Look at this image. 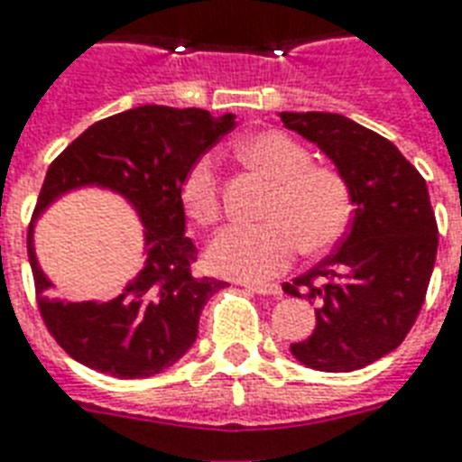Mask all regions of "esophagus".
Segmentation results:
<instances>
[{
	"label": "esophagus",
	"instance_id": "34e87169",
	"mask_svg": "<svg viewBox=\"0 0 462 462\" xmlns=\"http://www.w3.org/2000/svg\"><path fill=\"white\" fill-rule=\"evenodd\" d=\"M243 286L257 295H282V286L276 283H243Z\"/></svg>",
	"mask_w": 462,
	"mask_h": 462
}]
</instances>
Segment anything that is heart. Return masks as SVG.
Here are the masks:
<instances>
[{"instance_id": "obj_1", "label": "heart", "mask_w": 462, "mask_h": 462, "mask_svg": "<svg viewBox=\"0 0 462 462\" xmlns=\"http://www.w3.org/2000/svg\"><path fill=\"white\" fill-rule=\"evenodd\" d=\"M238 154L274 183L262 208L264 221L234 224L214 236L208 248L212 272L267 282L289 269L300 248L317 254L341 241L353 217V193L338 169L315 164L308 147L274 128L243 138ZM179 195L188 219L200 226L219 221L221 188L209 154L190 164Z\"/></svg>"}]
</instances>
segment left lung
Listing matches in <instances>:
<instances>
[{
    "instance_id": "1",
    "label": "left lung",
    "mask_w": 462,
    "mask_h": 462,
    "mask_svg": "<svg viewBox=\"0 0 462 462\" xmlns=\"http://www.w3.org/2000/svg\"><path fill=\"white\" fill-rule=\"evenodd\" d=\"M282 121L322 147L356 205L338 248L283 283L317 305L315 331L291 353L319 372L360 370L396 350L422 310L439 245L427 183L393 143L341 114L282 112Z\"/></svg>"
}]
</instances>
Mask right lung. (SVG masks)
<instances>
[{
	"mask_svg": "<svg viewBox=\"0 0 462 462\" xmlns=\"http://www.w3.org/2000/svg\"><path fill=\"white\" fill-rule=\"evenodd\" d=\"M234 128V114L214 119L205 109L143 105L92 124L44 176L32 219L66 190L112 188L131 202L145 224L147 262L116 298L106 302H64L51 298L32 250L35 298L54 341L80 365L119 379L160 374L183 357L198 338L205 302L224 286L195 276L198 248L188 238L180 180L195 160Z\"/></svg>",
	"mask_w": 462,
	"mask_h": 462,
	"instance_id": "right-lung-1",
	"label": "right lung"
}]
</instances>
